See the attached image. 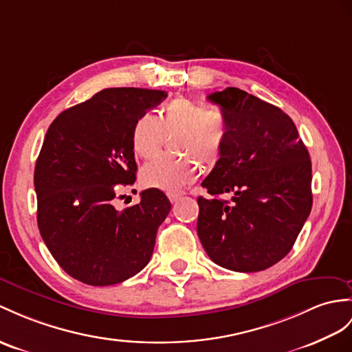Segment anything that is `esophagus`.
Wrapping results in <instances>:
<instances>
[{"label": "esophagus", "instance_id": "obj_1", "mask_svg": "<svg viewBox=\"0 0 352 352\" xmlns=\"http://www.w3.org/2000/svg\"><path fill=\"white\" fill-rule=\"evenodd\" d=\"M167 197H168V200H170L171 203H175L177 199H181L182 192H168Z\"/></svg>", "mask_w": 352, "mask_h": 352}]
</instances>
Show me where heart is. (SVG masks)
<instances>
[{
    "label": "heart",
    "mask_w": 352,
    "mask_h": 352,
    "mask_svg": "<svg viewBox=\"0 0 352 352\" xmlns=\"http://www.w3.org/2000/svg\"><path fill=\"white\" fill-rule=\"evenodd\" d=\"M166 135H176V151L192 158H155L142 168L140 177L144 186L176 192L199 177L197 160L204 167H213L219 161L228 139V126L219 110H206L192 100L176 98L161 110L160 118L151 111L139 116L131 130V148L135 155L153 158Z\"/></svg>",
    "instance_id": "b5f03b06"
}]
</instances>
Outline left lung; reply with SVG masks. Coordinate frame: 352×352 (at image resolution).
<instances>
[{
	"mask_svg": "<svg viewBox=\"0 0 352 352\" xmlns=\"http://www.w3.org/2000/svg\"><path fill=\"white\" fill-rule=\"evenodd\" d=\"M208 100L226 116L228 139L201 182L212 197L197 200V233L221 267L260 272L291 251L309 217V152L279 107L239 88L213 92Z\"/></svg>",
	"mask_w": 352,
	"mask_h": 352,
	"instance_id": "obj_1",
	"label": "left lung"
}]
</instances>
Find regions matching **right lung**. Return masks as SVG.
Wrapping results in <instances>:
<instances>
[{"label": "right lung", "instance_id": "obj_1", "mask_svg": "<svg viewBox=\"0 0 352 352\" xmlns=\"http://www.w3.org/2000/svg\"><path fill=\"white\" fill-rule=\"evenodd\" d=\"M166 91L109 88L64 110L50 124L34 170L37 224L47 250L72 278L94 287L137 275L151 260L171 204L149 188L116 210L119 186L133 185L134 122Z\"/></svg>", "mask_w": 352, "mask_h": 352}]
</instances>
